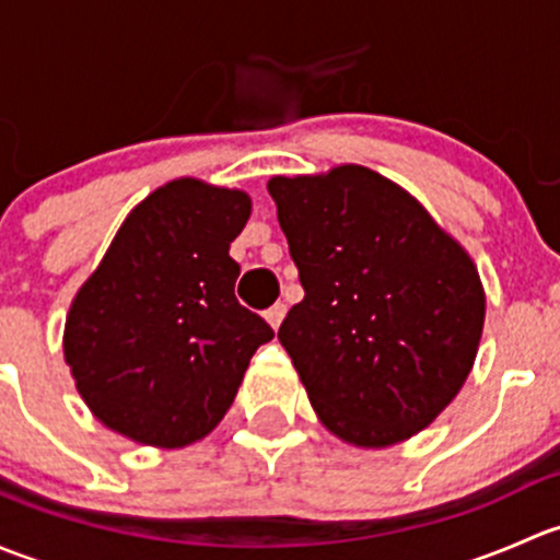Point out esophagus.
Wrapping results in <instances>:
<instances>
[{
	"label": "esophagus",
	"instance_id": "esophagus-1",
	"mask_svg": "<svg viewBox=\"0 0 560 560\" xmlns=\"http://www.w3.org/2000/svg\"><path fill=\"white\" fill-rule=\"evenodd\" d=\"M284 314H287L284 303H273V306H270L268 312H265V319L270 322V327H273V330H279V325H281V319H284Z\"/></svg>",
	"mask_w": 560,
	"mask_h": 560
}]
</instances>
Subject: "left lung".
<instances>
[{
    "label": "left lung",
    "instance_id": "8db88e82",
    "mask_svg": "<svg viewBox=\"0 0 560 560\" xmlns=\"http://www.w3.org/2000/svg\"><path fill=\"white\" fill-rule=\"evenodd\" d=\"M303 284L279 327L327 431L389 447L466 382L485 325L477 268L385 175L360 165L268 180Z\"/></svg>",
    "mask_w": 560,
    "mask_h": 560
}]
</instances>
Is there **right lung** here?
<instances>
[{"instance_id":"add662e5","label":"right lung","mask_w":560,"mask_h":560,"mask_svg":"<svg viewBox=\"0 0 560 560\" xmlns=\"http://www.w3.org/2000/svg\"><path fill=\"white\" fill-rule=\"evenodd\" d=\"M248 213L246 191L171 180L124 219L78 290L65 360L110 431L151 447H186L230 409L252 354L273 338L235 298L241 265L230 244Z\"/></svg>"}]
</instances>
